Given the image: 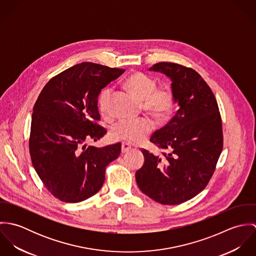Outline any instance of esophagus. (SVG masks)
<instances>
[{
    "instance_id": "34e87169",
    "label": "esophagus",
    "mask_w": 256,
    "mask_h": 256,
    "mask_svg": "<svg viewBox=\"0 0 256 256\" xmlns=\"http://www.w3.org/2000/svg\"><path fill=\"white\" fill-rule=\"evenodd\" d=\"M130 148H131V146H129L127 143H122V145H121V152L125 154V152H129Z\"/></svg>"
}]
</instances>
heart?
I'll list each match as a JSON object with an SVG mask.
<instances>
[{"instance_id": "1", "label": "heart", "mask_w": 256, "mask_h": 256, "mask_svg": "<svg viewBox=\"0 0 256 256\" xmlns=\"http://www.w3.org/2000/svg\"><path fill=\"white\" fill-rule=\"evenodd\" d=\"M125 86L138 100L143 102V108L158 121L166 120L176 106V96L170 86H158L154 78L146 74L134 73L125 80ZM112 88L108 86L98 96V108L104 115L110 113V100ZM154 128L148 118L139 120H120L113 124L110 135L114 140L136 145L144 142Z\"/></svg>"}]
</instances>
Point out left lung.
I'll return each instance as SVG.
<instances>
[{
  "mask_svg": "<svg viewBox=\"0 0 256 256\" xmlns=\"http://www.w3.org/2000/svg\"><path fill=\"white\" fill-rule=\"evenodd\" d=\"M148 71L170 78L180 108L150 139L168 152L160 158L143 148L145 162L136 182L156 202L178 205L199 194L212 178L222 150V119L213 92L193 69L160 62Z\"/></svg>",
  "mask_w": 256,
  "mask_h": 256,
  "instance_id": "left-lung-1",
  "label": "left lung"
}]
</instances>
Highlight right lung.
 <instances>
[{
    "mask_svg": "<svg viewBox=\"0 0 256 256\" xmlns=\"http://www.w3.org/2000/svg\"><path fill=\"white\" fill-rule=\"evenodd\" d=\"M124 72L84 62L52 78L37 98L30 137L32 162L47 190L63 202H82L98 193L106 166L120 154V143L104 148L86 143L106 134L96 123L98 98Z\"/></svg>",
    "mask_w": 256,
    "mask_h": 256,
    "instance_id": "right-lung-1",
    "label": "right lung"
}]
</instances>
